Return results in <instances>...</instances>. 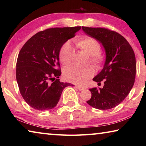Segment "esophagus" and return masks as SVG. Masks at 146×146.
Returning a JSON list of instances; mask_svg holds the SVG:
<instances>
[{"label":"esophagus","mask_w":146,"mask_h":146,"mask_svg":"<svg viewBox=\"0 0 146 146\" xmlns=\"http://www.w3.org/2000/svg\"><path fill=\"white\" fill-rule=\"evenodd\" d=\"M75 87L77 89H78V90H80V91H82V90H84V89L83 87H81V86H77V85H76Z\"/></svg>","instance_id":"34e87169"}]
</instances>
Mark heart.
Instances as JSON below:
<instances>
[{
  "label": "heart",
  "instance_id": "obj_1",
  "mask_svg": "<svg viewBox=\"0 0 146 146\" xmlns=\"http://www.w3.org/2000/svg\"><path fill=\"white\" fill-rule=\"evenodd\" d=\"M76 48L90 55V63L97 68H100L104 62V55L100 52L101 46L97 40L88 35L82 36L74 40ZM75 56V50L70 43L66 42L59 51V59L64 66L71 64ZM95 74L92 66L85 68L70 67L64 71V77L68 82L83 85Z\"/></svg>",
  "mask_w": 146,
  "mask_h": 146
}]
</instances>
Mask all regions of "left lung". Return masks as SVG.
Listing matches in <instances>:
<instances>
[{
	"mask_svg": "<svg viewBox=\"0 0 146 146\" xmlns=\"http://www.w3.org/2000/svg\"><path fill=\"white\" fill-rule=\"evenodd\" d=\"M85 33L102 43L106 53L102 70L93 78L103 88L90 89L91 97L87 103L98 110H110L125 99L135 83L136 58L129 43L117 32L104 28L82 26Z\"/></svg>",
	"mask_w": 146,
	"mask_h": 146,
	"instance_id": "obj_1",
	"label": "left lung"
}]
</instances>
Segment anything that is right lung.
Returning a JSON list of instances; mask_svg holds the SVG:
<instances>
[{
	"instance_id": "right-lung-1",
	"label": "right lung",
	"mask_w": 146,
	"mask_h": 146,
	"mask_svg": "<svg viewBox=\"0 0 146 146\" xmlns=\"http://www.w3.org/2000/svg\"><path fill=\"white\" fill-rule=\"evenodd\" d=\"M80 26L53 28L38 32L24 44L19 53L16 78L20 93L28 104L38 111L51 110L67 86L61 82L59 51Z\"/></svg>"
}]
</instances>
